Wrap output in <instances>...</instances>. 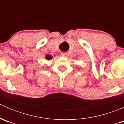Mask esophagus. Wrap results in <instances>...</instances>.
Instances as JSON below:
<instances>
[{
    "label": "esophagus",
    "instance_id": "34e87169",
    "mask_svg": "<svg viewBox=\"0 0 124 124\" xmlns=\"http://www.w3.org/2000/svg\"><path fill=\"white\" fill-rule=\"evenodd\" d=\"M62 56H63V57H66V56H67V53H62Z\"/></svg>",
    "mask_w": 124,
    "mask_h": 124
}]
</instances>
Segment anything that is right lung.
Here are the masks:
<instances>
[{
  "mask_svg": "<svg viewBox=\"0 0 124 124\" xmlns=\"http://www.w3.org/2000/svg\"><path fill=\"white\" fill-rule=\"evenodd\" d=\"M45 58H46L47 60H48V61H49V60H51L52 58H53V56H52V55L47 54L46 56V57H45Z\"/></svg>",
  "mask_w": 124,
  "mask_h": 124,
  "instance_id": "obj_1",
  "label": "right lung"
}]
</instances>
